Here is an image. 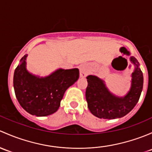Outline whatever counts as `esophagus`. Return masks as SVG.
<instances>
[{
    "mask_svg": "<svg viewBox=\"0 0 152 152\" xmlns=\"http://www.w3.org/2000/svg\"><path fill=\"white\" fill-rule=\"evenodd\" d=\"M80 77H86L89 72V69L86 65L82 64L80 66Z\"/></svg>",
    "mask_w": 152,
    "mask_h": 152,
    "instance_id": "34e87169",
    "label": "esophagus"
}]
</instances>
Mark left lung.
I'll use <instances>...</instances> for the list:
<instances>
[{"label": "left lung", "mask_w": 152, "mask_h": 152, "mask_svg": "<svg viewBox=\"0 0 152 152\" xmlns=\"http://www.w3.org/2000/svg\"><path fill=\"white\" fill-rule=\"evenodd\" d=\"M134 65L131 75V87L124 96L113 94L106 86L105 82L97 76L90 75L87 77L88 86L86 98L88 107L94 115L104 119L121 118L129 113L138 102L143 90V72L138 61L133 56L129 58Z\"/></svg>", "instance_id": "obj_1"}]
</instances>
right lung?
Instances as JSON below:
<instances>
[{"mask_svg":"<svg viewBox=\"0 0 152 152\" xmlns=\"http://www.w3.org/2000/svg\"><path fill=\"white\" fill-rule=\"evenodd\" d=\"M25 55L15 71L14 89L17 99L25 110L36 116H47L54 113L69 87L79 78V69H58L45 77L31 73L26 68Z\"/></svg>","mask_w":152,"mask_h":152,"instance_id":"add662e5","label":"right lung"}]
</instances>
